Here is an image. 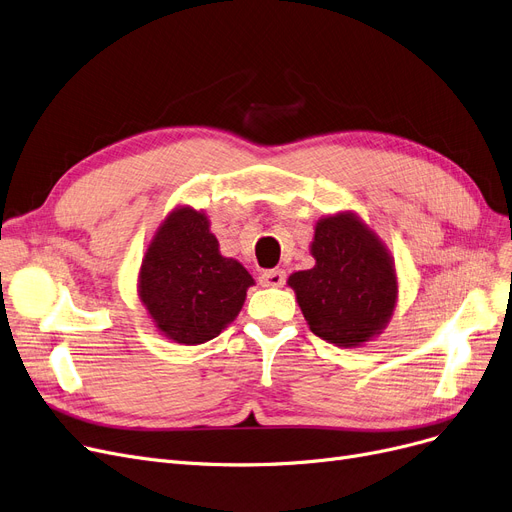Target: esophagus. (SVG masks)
I'll list each match as a JSON object with an SVG mask.
<instances>
[{
	"instance_id": "1",
	"label": "esophagus",
	"mask_w": 512,
	"mask_h": 512,
	"mask_svg": "<svg viewBox=\"0 0 512 512\" xmlns=\"http://www.w3.org/2000/svg\"><path fill=\"white\" fill-rule=\"evenodd\" d=\"M286 282V272L284 270H265L259 276L261 286H282Z\"/></svg>"
}]
</instances>
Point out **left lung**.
Here are the masks:
<instances>
[{
    "mask_svg": "<svg viewBox=\"0 0 512 512\" xmlns=\"http://www.w3.org/2000/svg\"><path fill=\"white\" fill-rule=\"evenodd\" d=\"M311 255L316 265L288 278L309 330L337 347H360L391 320L397 301L393 259L355 213L322 217Z\"/></svg>",
    "mask_w": 512,
    "mask_h": 512,
    "instance_id": "1",
    "label": "left lung"
}]
</instances>
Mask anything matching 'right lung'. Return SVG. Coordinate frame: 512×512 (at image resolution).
Segmentation results:
<instances>
[{"instance_id": "right-lung-1", "label": "right lung", "mask_w": 512, "mask_h": 512, "mask_svg": "<svg viewBox=\"0 0 512 512\" xmlns=\"http://www.w3.org/2000/svg\"><path fill=\"white\" fill-rule=\"evenodd\" d=\"M253 284L242 263L219 253L209 217L177 207L148 244L138 293L167 339L201 345L234 322Z\"/></svg>"}]
</instances>
